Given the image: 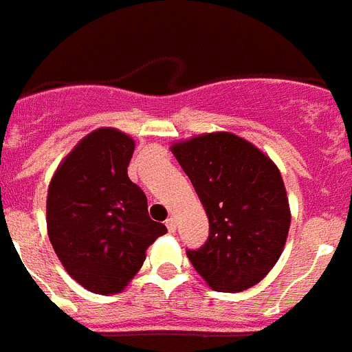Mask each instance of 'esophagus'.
<instances>
[{
	"instance_id": "34e87169",
	"label": "esophagus",
	"mask_w": 352,
	"mask_h": 352,
	"mask_svg": "<svg viewBox=\"0 0 352 352\" xmlns=\"http://www.w3.org/2000/svg\"><path fill=\"white\" fill-rule=\"evenodd\" d=\"M166 228H168V231H170V233H175V231H177L175 219H168V221H166Z\"/></svg>"
}]
</instances>
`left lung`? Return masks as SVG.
<instances>
[{
	"label": "left lung",
	"mask_w": 352,
	"mask_h": 352,
	"mask_svg": "<svg viewBox=\"0 0 352 352\" xmlns=\"http://www.w3.org/2000/svg\"><path fill=\"white\" fill-rule=\"evenodd\" d=\"M210 221L188 258L211 289L241 293L264 278L284 251L291 211L278 168L255 144L215 131L171 146Z\"/></svg>",
	"instance_id": "obj_1"
}]
</instances>
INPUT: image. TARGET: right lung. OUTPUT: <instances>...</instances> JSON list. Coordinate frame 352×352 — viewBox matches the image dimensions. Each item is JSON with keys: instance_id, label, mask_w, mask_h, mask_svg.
I'll return each mask as SVG.
<instances>
[{"instance_id": "1", "label": "right lung", "mask_w": 352, "mask_h": 352, "mask_svg": "<svg viewBox=\"0 0 352 352\" xmlns=\"http://www.w3.org/2000/svg\"><path fill=\"white\" fill-rule=\"evenodd\" d=\"M130 135L99 128L57 166L47 197V228L57 258L85 289L116 295L137 275L166 226L151 221L144 191L128 179Z\"/></svg>"}]
</instances>
